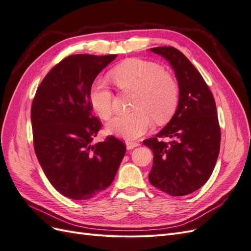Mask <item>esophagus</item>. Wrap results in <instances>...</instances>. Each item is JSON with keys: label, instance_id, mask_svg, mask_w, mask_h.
<instances>
[{"label": "esophagus", "instance_id": "esophagus-1", "mask_svg": "<svg viewBox=\"0 0 251 251\" xmlns=\"http://www.w3.org/2000/svg\"><path fill=\"white\" fill-rule=\"evenodd\" d=\"M126 149H127V150H132V149H134V148H136V147H139L140 143L137 142V141H130V140H127V141H126Z\"/></svg>", "mask_w": 251, "mask_h": 251}]
</instances>
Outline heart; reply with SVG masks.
<instances>
[{
	"mask_svg": "<svg viewBox=\"0 0 251 251\" xmlns=\"http://www.w3.org/2000/svg\"><path fill=\"white\" fill-rule=\"evenodd\" d=\"M121 92H134L133 112L114 118L108 125L110 132L126 139L138 138L157 124L169 121L177 109L179 88L176 80L154 62L130 58L112 71ZM114 95L102 79L97 80L90 92V102L102 119L113 115Z\"/></svg>",
	"mask_w": 251,
	"mask_h": 251,
	"instance_id": "obj_1",
	"label": "heart"
}]
</instances>
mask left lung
<instances>
[{
	"mask_svg": "<svg viewBox=\"0 0 251 251\" xmlns=\"http://www.w3.org/2000/svg\"><path fill=\"white\" fill-rule=\"evenodd\" d=\"M151 52L170 62L179 85L176 113L155 137L143 140L153 151L149 180L163 193L179 197L205 184L215 169L221 130L215 98L200 72L174 47H156ZM173 140L164 143L161 138Z\"/></svg>",
	"mask_w": 251,
	"mask_h": 251,
	"instance_id": "left-lung-1",
	"label": "left lung"
}]
</instances>
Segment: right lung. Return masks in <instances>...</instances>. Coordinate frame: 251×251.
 Here are the masks:
<instances>
[{"label": "right lung", "instance_id": "right-lung-1", "mask_svg": "<svg viewBox=\"0 0 251 251\" xmlns=\"http://www.w3.org/2000/svg\"><path fill=\"white\" fill-rule=\"evenodd\" d=\"M116 54H74L60 60L42 80L31 105L34 151L58 193L88 200L111 185L126 154L114 136L93 143L101 123L90 102L92 83Z\"/></svg>", "mask_w": 251, "mask_h": 251}]
</instances>
